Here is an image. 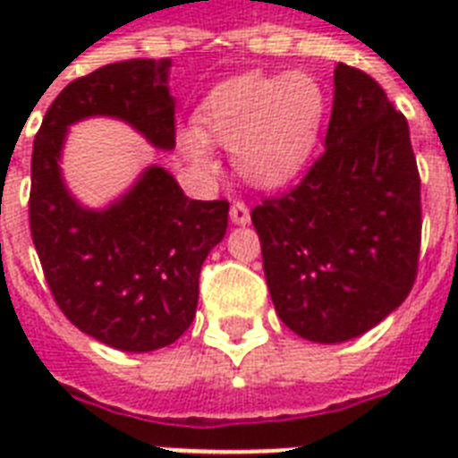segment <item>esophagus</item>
I'll return each mask as SVG.
<instances>
[{
    "label": "esophagus",
    "instance_id": "1",
    "mask_svg": "<svg viewBox=\"0 0 458 458\" xmlns=\"http://www.w3.org/2000/svg\"><path fill=\"white\" fill-rule=\"evenodd\" d=\"M230 218H233L237 225H247V223H250V207H247L242 199L233 201V207H230Z\"/></svg>",
    "mask_w": 458,
    "mask_h": 458
}]
</instances>
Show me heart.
<instances>
[{
	"instance_id": "b5f03b06",
	"label": "heart",
	"mask_w": 458,
	"mask_h": 458,
	"mask_svg": "<svg viewBox=\"0 0 458 458\" xmlns=\"http://www.w3.org/2000/svg\"><path fill=\"white\" fill-rule=\"evenodd\" d=\"M326 89L313 75L244 73L221 82L201 102L207 138L233 147L237 171L261 187L283 185L301 171L318 142L326 118ZM204 135H182L194 164H211Z\"/></svg>"
}]
</instances>
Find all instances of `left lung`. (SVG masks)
Instances as JSON below:
<instances>
[{
    "instance_id": "8db88e82",
    "label": "left lung",
    "mask_w": 458,
    "mask_h": 458,
    "mask_svg": "<svg viewBox=\"0 0 458 458\" xmlns=\"http://www.w3.org/2000/svg\"><path fill=\"white\" fill-rule=\"evenodd\" d=\"M280 320L344 342L390 316L419 276L420 175L409 123L369 73L337 64L326 149L251 208Z\"/></svg>"
}]
</instances>
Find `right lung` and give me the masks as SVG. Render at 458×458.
Masks as SVG:
<instances>
[{
    "label": "right lung",
    "mask_w": 458,
    "mask_h": 458,
    "mask_svg": "<svg viewBox=\"0 0 458 458\" xmlns=\"http://www.w3.org/2000/svg\"><path fill=\"white\" fill-rule=\"evenodd\" d=\"M171 59H128L68 82L32 142V244L54 301L78 330L121 352H152L185 333L199 271L228 228V199H187L152 165L123 199L82 208L61 182L66 128L88 116L123 118L154 147H175Z\"/></svg>",
    "instance_id": "obj_1"
}]
</instances>
